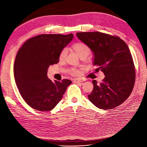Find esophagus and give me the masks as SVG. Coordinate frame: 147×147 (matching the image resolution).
Instances as JSON below:
<instances>
[{"label":"esophagus","mask_w":147,"mask_h":147,"mask_svg":"<svg viewBox=\"0 0 147 147\" xmlns=\"http://www.w3.org/2000/svg\"><path fill=\"white\" fill-rule=\"evenodd\" d=\"M83 82L82 80H80V79H77V78H75L74 80V83H78V82Z\"/></svg>","instance_id":"obj_1"}]
</instances>
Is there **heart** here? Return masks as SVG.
<instances>
[{
  "mask_svg": "<svg viewBox=\"0 0 147 147\" xmlns=\"http://www.w3.org/2000/svg\"><path fill=\"white\" fill-rule=\"evenodd\" d=\"M72 50L77 53L78 56L82 58V57H86L90 55V48L86 43L82 42H78L74 43L72 46ZM67 55V50L66 48H64L61 51L59 55V59L61 61H64ZM71 74L76 75L78 74V71L75 69H71Z\"/></svg>",
  "mask_w": 147,
  "mask_h": 147,
  "instance_id": "1",
  "label": "heart"
}]
</instances>
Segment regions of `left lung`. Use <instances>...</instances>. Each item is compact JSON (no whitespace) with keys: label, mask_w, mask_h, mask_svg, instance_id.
I'll return each mask as SVG.
<instances>
[{"label":"left lung","mask_w":147,"mask_h":147,"mask_svg":"<svg viewBox=\"0 0 147 147\" xmlns=\"http://www.w3.org/2000/svg\"><path fill=\"white\" fill-rule=\"evenodd\" d=\"M77 37L94 53L96 70L105 75L102 83L92 80L94 88L88 99L97 107L110 110L125 101L131 94L136 71L131 53L118 36L100 32H77Z\"/></svg>","instance_id":"left-lung-1"}]
</instances>
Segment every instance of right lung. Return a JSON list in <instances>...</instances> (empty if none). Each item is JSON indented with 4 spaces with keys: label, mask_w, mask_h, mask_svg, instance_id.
<instances>
[{
    "label": "right lung",
    "mask_w": 147,
    "mask_h": 147,
    "mask_svg": "<svg viewBox=\"0 0 147 147\" xmlns=\"http://www.w3.org/2000/svg\"><path fill=\"white\" fill-rule=\"evenodd\" d=\"M73 37V34L38 35L19 49L14 64L15 80L21 97L30 107L50 111L72 83L67 79L53 82L47 77V70L58 63L59 53Z\"/></svg>",
    "instance_id": "add662e5"
}]
</instances>
